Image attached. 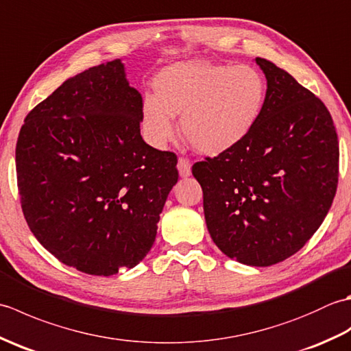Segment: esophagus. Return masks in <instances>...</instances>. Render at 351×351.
Here are the masks:
<instances>
[{"instance_id": "34e87169", "label": "esophagus", "mask_w": 351, "mask_h": 351, "mask_svg": "<svg viewBox=\"0 0 351 351\" xmlns=\"http://www.w3.org/2000/svg\"><path fill=\"white\" fill-rule=\"evenodd\" d=\"M178 171H180V175L182 178H187L191 175V162L189 158L181 156V158L178 160Z\"/></svg>"}]
</instances>
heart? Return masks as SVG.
I'll return each instance as SVG.
<instances>
[{
  "label": "heart",
  "instance_id": "b5f03b06",
  "mask_svg": "<svg viewBox=\"0 0 351 351\" xmlns=\"http://www.w3.org/2000/svg\"><path fill=\"white\" fill-rule=\"evenodd\" d=\"M155 95L141 104L147 138L161 146L175 137V116L190 146L219 155L240 145L259 122L267 81L250 64L190 60L166 66L154 80Z\"/></svg>",
  "mask_w": 351,
  "mask_h": 351
}]
</instances>
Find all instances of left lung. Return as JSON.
Returning a JSON list of instances; mask_svg holds the SVG:
<instances>
[{"mask_svg": "<svg viewBox=\"0 0 351 351\" xmlns=\"http://www.w3.org/2000/svg\"><path fill=\"white\" fill-rule=\"evenodd\" d=\"M267 102L240 145L193 166L206 228L226 256L268 267L299 252L329 213L339 146L329 110L287 71L255 58Z\"/></svg>", "mask_w": 351, "mask_h": 351, "instance_id": "left-lung-1", "label": "left lung"}]
</instances>
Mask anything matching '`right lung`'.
<instances>
[{"mask_svg": "<svg viewBox=\"0 0 351 351\" xmlns=\"http://www.w3.org/2000/svg\"><path fill=\"white\" fill-rule=\"evenodd\" d=\"M141 95L119 60L66 80L29 111L16 143L21 206L60 263L111 276L151 250L178 158L140 136Z\"/></svg>", "mask_w": 351, "mask_h": 351, "instance_id": "right-lung-1", "label": "right lung"}]
</instances>
